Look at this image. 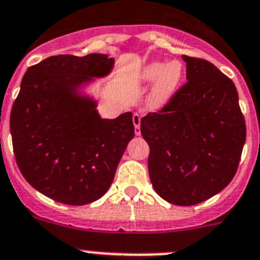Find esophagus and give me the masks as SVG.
I'll use <instances>...</instances> for the list:
<instances>
[{
    "mask_svg": "<svg viewBox=\"0 0 260 260\" xmlns=\"http://www.w3.org/2000/svg\"><path fill=\"white\" fill-rule=\"evenodd\" d=\"M133 122H134L135 135H140V116L138 113H134L133 116Z\"/></svg>",
    "mask_w": 260,
    "mask_h": 260,
    "instance_id": "esophagus-1",
    "label": "esophagus"
}]
</instances>
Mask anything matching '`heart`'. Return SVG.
Here are the masks:
<instances>
[{
	"instance_id": "obj_1",
	"label": "heart",
	"mask_w": 260,
	"mask_h": 260,
	"mask_svg": "<svg viewBox=\"0 0 260 260\" xmlns=\"http://www.w3.org/2000/svg\"><path fill=\"white\" fill-rule=\"evenodd\" d=\"M182 78V65L177 61L166 66L162 62H152L143 69L140 79L147 83H155L152 93V102L155 106H163L176 93Z\"/></svg>"
}]
</instances>
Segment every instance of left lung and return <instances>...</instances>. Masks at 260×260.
<instances>
[{
    "label": "left lung",
    "instance_id": "left-lung-1",
    "mask_svg": "<svg viewBox=\"0 0 260 260\" xmlns=\"http://www.w3.org/2000/svg\"><path fill=\"white\" fill-rule=\"evenodd\" d=\"M187 81L140 121L148 170L159 197L194 206L234 179L246 139L236 86L209 61L182 56Z\"/></svg>",
    "mask_w": 260,
    "mask_h": 260
}]
</instances>
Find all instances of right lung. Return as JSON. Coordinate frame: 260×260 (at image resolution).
<instances>
[{
  "label": "right lung",
  "instance_id": "1",
  "mask_svg": "<svg viewBox=\"0 0 260 260\" xmlns=\"http://www.w3.org/2000/svg\"><path fill=\"white\" fill-rule=\"evenodd\" d=\"M112 65L107 54H58L21 80L10 115L15 159L26 181L56 202L84 206L103 197L134 137L132 112L101 118L94 101L75 94Z\"/></svg>",
  "mask_w": 260,
  "mask_h": 260
}]
</instances>
